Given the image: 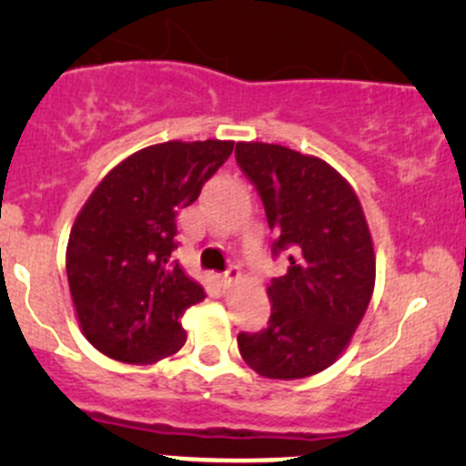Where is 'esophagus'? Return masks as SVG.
Segmentation results:
<instances>
[{
  "label": "esophagus",
  "mask_w": 466,
  "mask_h": 466,
  "mask_svg": "<svg viewBox=\"0 0 466 466\" xmlns=\"http://www.w3.org/2000/svg\"><path fill=\"white\" fill-rule=\"evenodd\" d=\"M238 279H241V270H238V268H229L228 272H223V275L218 277V281L223 289H232Z\"/></svg>",
  "instance_id": "obj_1"
}]
</instances>
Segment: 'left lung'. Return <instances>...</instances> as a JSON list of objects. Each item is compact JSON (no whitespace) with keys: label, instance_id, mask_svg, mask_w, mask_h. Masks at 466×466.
Returning a JSON list of instances; mask_svg holds the SVG:
<instances>
[{"label":"left lung","instance_id":"left-lung-1","mask_svg":"<svg viewBox=\"0 0 466 466\" xmlns=\"http://www.w3.org/2000/svg\"><path fill=\"white\" fill-rule=\"evenodd\" d=\"M237 162L259 191L289 270L268 286L270 324L238 333L243 360L266 379H307L336 363L374 293L377 255L363 207L324 159L281 144L238 142Z\"/></svg>","mask_w":466,"mask_h":466}]
</instances>
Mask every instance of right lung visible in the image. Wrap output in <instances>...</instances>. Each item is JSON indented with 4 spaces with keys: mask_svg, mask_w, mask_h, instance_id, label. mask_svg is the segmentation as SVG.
Returning a JSON list of instances; mask_svg holds the SVG:
<instances>
[{
    "mask_svg": "<svg viewBox=\"0 0 466 466\" xmlns=\"http://www.w3.org/2000/svg\"><path fill=\"white\" fill-rule=\"evenodd\" d=\"M234 142L146 146L121 159L89 194L67 243L74 313L94 350L150 365L185 345L180 318L205 290L180 263L177 211L196 203Z\"/></svg>",
    "mask_w": 466,
    "mask_h": 466,
    "instance_id": "1",
    "label": "right lung"
}]
</instances>
